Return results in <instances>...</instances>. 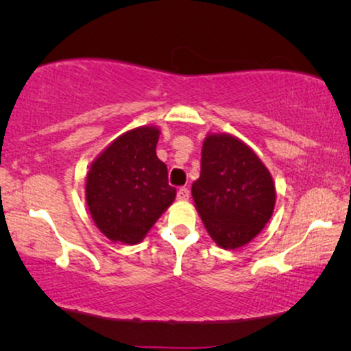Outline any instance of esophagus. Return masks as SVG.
Wrapping results in <instances>:
<instances>
[{
	"mask_svg": "<svg viewBox=\"0 0 351 351\" xmlns=\"http://www.w3.org/2000/svg\"><path fill=\"white\" fill-rule=\"evenodd\" d=\"M189 198H190V190L189 189L182 186V189L177 190V199L182 201V203H184V201H189Z\"/></svg>",
	"mask_w": 351,
	"mask_h": 351,
	"instance_id": "1",
	"label": "esophagus"
}]
</instances>
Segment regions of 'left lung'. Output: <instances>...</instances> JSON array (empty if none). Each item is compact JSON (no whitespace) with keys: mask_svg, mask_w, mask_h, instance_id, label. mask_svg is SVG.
Returning a JSON list of instances; mask_svg holds the SVG:
<instances>
[{"mask_svg":"<svg viewBox=\"0 0 351 351\" xmlns=\"http://www.w3.org/2000/svg\"><path fill=\"white\" fill-rule=\"evenodd\" d=\"M195 208L219 247L251 243L271 219L276 189L270 171L232 134H208L201 150V174L191 185Z\"/></svg>","mask_w":351,"mask_h":351,"instance_id":"8db88e82","label":"left lung"}]
</instances>
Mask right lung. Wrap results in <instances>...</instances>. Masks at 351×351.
Returning <instances> with one entry per match:
<instances>
[{
	"label": "right lung",
	"instance_id": "add662e5",
	"mask_svg": "<svg viewBox=\"0 0 351 351\" xmlns=\"http://www.w3.org/2000/svg\"><path fill=\"white\" fill-rule=\"evenodd\" d=\"M160 129L141 126L114 138L90 162L86 204L110 241L141 243L176 199L167 167L156 156Z\"/></svg>",
	"mask_w": 351,
	"mask_h": 351
}]
</instances>
